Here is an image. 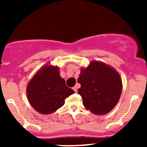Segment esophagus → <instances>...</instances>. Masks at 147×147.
I'll list each match as a JSON object with an SVG mask.
<instances>
[{"mask_svg":"<svg viewBox=\"0 0 147 147\" xmlns=\"http://www.w3.org/2000/svg\"><path fill=\"white\" fill-rule=\"evenodd\" d=\"M78 87H79V85H78V84H77L76 85H75V87H73V90H74V91L75 92H78Z\"/></svg>","mask_w":147,"mask_h":147,"instance_id":"1","label":"esophagus"}]
</instances>
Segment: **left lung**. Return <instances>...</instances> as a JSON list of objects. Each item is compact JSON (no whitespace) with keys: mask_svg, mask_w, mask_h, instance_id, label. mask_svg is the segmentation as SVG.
<instances>
[{"mask_svg":"<svg viewBox=\"0 0 147 147\" xmlns=\"http://www.w3.org/2000/svg\"><path fill=\"white\" fill-rule=\"evenodd\" d=\"M81 84L78 93L84 107L93 114L105 115L117 104L122 90V82L117 71L98 61H92L81 69L78 80Z\"/></svg>","mask_w":147,"mask_h":147,"instance_id":"obj_1","label":"left lung"}]
</instances>
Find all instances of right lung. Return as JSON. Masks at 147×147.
Wrapping results in <instances>:
<instances>
[{
    "label": "right lung",
    "instance_id": "right-lung-1",
    "mask_svg": "<svg viewBox=\"0 0 147 147\" xmlns=\"http://www.w3.org/2000/svg\"><path fill=\"white\" fill-rule=\"evenodd\" d=\"M59 67L45 65L36 72L27 86L31 106L39 113L50 115L63 106L65 100L75 91L60 75Z\"/></svg>",
    "mask_w": 147,
    "mask_h": 147
}]
</instances>
